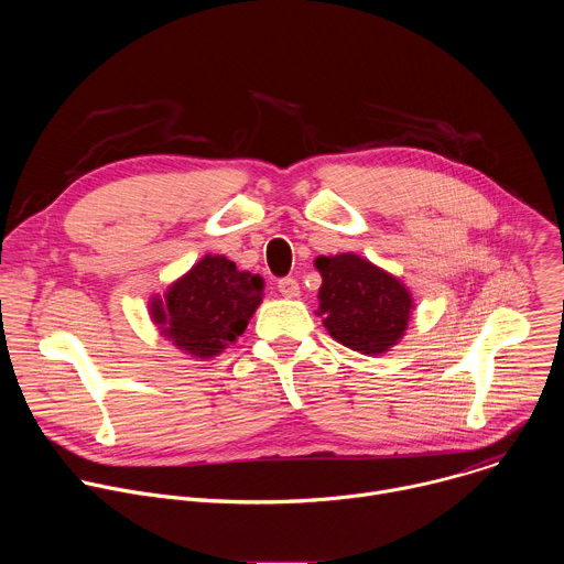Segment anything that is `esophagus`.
Returning <instances> with one entry per match:
<instances>
[{"mask_svg":"<svg viewBox=\"0 0 564 564\" xmlns=\"http://www.w3.org/2000/svg\"><path fill=\"white\" fill-rule=\"evenodd\" d=\"M279 292L285 296V299H296L301 294V288L296 283V279L288 276V279H281L279 281Z\"/></svg>","mask_w":564,"mask_h":564,"instance_id":"obj_1","label":"esophagus"}]
</instances>
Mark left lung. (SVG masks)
Returning a JSON list of instances; mask_svg holds the SVG:
<instances>
[{
  "mask_svg": "<svg viewBox=\"0 0 564 564\" xmlns=\"http://www.w3.org/2000/svg\"><path fill=\"white\" fill-rule=\"evenodd\" d=\"M314 268L321 274L316 316L335 341L377 357L404 339L415 301L394 274L352 252L316 257Z\"/></svg>",
  "mask_w": 564,
  "mask_h": 564,
  "instance_id": "8db88e82",
  "label": "left lung"
}]
</instances>
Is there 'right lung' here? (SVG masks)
<instances>
[{"label":"right lung","mask_w":564,"mask_h":564,"mask_svg":"<svg viewBox=\"0 0 564 564\" xmlns=\"http://www.w3.org/2000/svg\"><path fill=\"white\" fill-rule=\"evenodd\" d=\"M263 301V279L240 272L223 254H205L163 296L149 301L151 321L194 359L218 357L243 335Z\"/></svg>","instance_id":"1"}]
</instances>
